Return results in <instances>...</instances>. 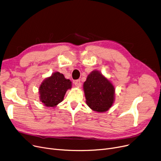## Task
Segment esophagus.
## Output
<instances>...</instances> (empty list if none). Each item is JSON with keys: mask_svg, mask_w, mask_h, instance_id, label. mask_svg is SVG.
I'll return each instance as SVG.
<instances>
[{"mask_svg": "<svg viewBox=\"0 0 161 161\" xmlns=\"http://www.w3.org/2000/svg\"><path fill=\"white\" fill-rule=\"evenodd\" d=\"M74 84H75V85L76 86H77V87H80V86H81L80 80V79H78V80H75V81H74Z\"/></svg>", "mask_w": 161, "mask_h": 161, "instance_id": "1", "label": "esophagus"}]
</instances>
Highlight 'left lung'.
<instances>
[{
    "instance_id": "obj_1",
    "label": "left lung",
    "mask_w": 161,
    "mask_h": 161,
    "mask_svg": "<svg viewBox=\"0 0 161 161\" xmlns=\"http://www.w3.org/2000/svg\"><path fill=\"white\" fill-rule=\"evenodd\" d=\"M86 104L97 112L108 111L114 102V88L111 82L97 71L88 75L84 82Z\"/></svg>"
}]
</instances>
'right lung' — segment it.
<instances>
[{
    "label": "right lung",
    "instance_id": "obj_1",
    "mask_svg": "<svg viewBox=\"0 0 161 161\" xmlns=\"http://www.w3.org/2000/svg\"><path fill=\"white\" fill-rule=\"evenodd\" d=\"M71 88V82L59 72L46 79L39 87L40 99L47 107H54L63 101L66 91Z\"/></svg>",
    "mask_w": 161,
    "mask_h": 161
}]
</instances>
